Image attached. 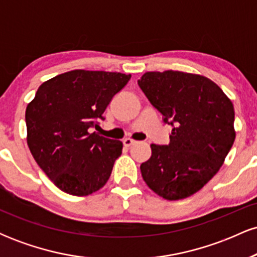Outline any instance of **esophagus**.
<instances>
[{
    "label": "esophagus",
    "instance_id": "1",
    "mask_svg": "<svg viewBox=\"0 0 257 257\" xmlns=\"http://www.w3.org/2000/svg\"><path fill=\"white\" fill-rule=\"evenodd\" d=\"M135 144V141L134 140H132V139H124V140H123V145H124L125 147H131L132 145H134Z\"/></svg>",
    "mask_w": 257,
    "mask_h": 257
}]
</instances>
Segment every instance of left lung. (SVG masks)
I'll return each instance as SVG.
<instances>
[{
  "label": "left lung",
  "mask_w": 257,
  "mask_h": 257,
  "mask_svg": "<svg viewBox=\"0 0 257 257\" xmlns=\"http://www.w3.org/2000/svg\"><path fill=\"white\" fill-rule=\"evenodd\" d=\"M138 84L173 125L168 145H151L141 175L164 199L187 198L219 172L234 143L232 101L211 79L194 73L146 72Z\"/></svg>",
  "instance_id": "8db88e82"
}]
</instances>
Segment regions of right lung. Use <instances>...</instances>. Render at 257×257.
Here are the masks:
<instances>
[{
    "label": "right lung",
    "mask_w": 257,
    "mask_h": 257,
    "mask_svg": "<svg viewBox=\"0 0 257 257\" xmlns=\"http://www.w3.org/2000/svg\"><path fill=\"white\" fill-rule=\"evenodd\" d=\"M132 75L72 71L40 85L25 112L28 146L53 184L72 196H88L107 182L122 155L119 140L100 137L94 126Z\"/></svg>",
    "instance_id": "obj_1"
}]
</instances>
